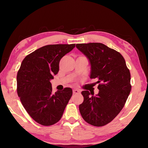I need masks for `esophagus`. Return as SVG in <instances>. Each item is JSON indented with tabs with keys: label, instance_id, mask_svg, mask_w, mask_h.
Segmentation results:
<instances>
[{
	"label": "esophagus",
	"instance_id": "obj_1",
	"mask_svg": "<svg viewBox=\"0 0 148 148\" xmlns=\"http://www.w3.org/2000/svg\"><path fill=\"white\" fill-rule=\"evenodd\" d=\"M73 93L75 95V94L79 93V91L78 90H77V89H73Z\"/></svg>",
	"mask_w": 148,
	"mask_h": 148
}]
</instances>
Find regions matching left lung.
I'll list each match as a JSON object with an SVG mask.
<instances>
[{
	"label": "left lung",
	"mask_w": 148,
	"mask_h": 148,
	"mask_svg": "<svg viewBox=\"0 0 148 148\" xmlns=\"http://www.w3.org/2000/svg\"><path fill=\"white\" fill-rule=\"evenodd\" d=\"M76 47L91 64L90 78H97L99 93L82 92L84 101L79 106L83 119L95 127L113 120L122 110L131 91V76L120 53L104 44H77Z\"/></svg>",
	"instance_id": "left-lung-1"
}]
</instances>
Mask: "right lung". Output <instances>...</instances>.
<instances>
[{
	"instance_id": "obj_1",
	"label": "right lung",
	"mask_w": 148,
	"mask_h": 148,
	"mask_svg": "<svg viewBox=\"0 0 148 148\" xmlns=\"http://www.w3.org/2000/svg\"><path fill=\"white\" fill-rule=\"evenodd\" d=\"M75 47L71 44H51L25 57L18 71L17 94L22 105L34 121L44 126L59 122L72 96V89L52 93L51 79L59 70L60 59Z\"/></svg>"
}]
</instances>
